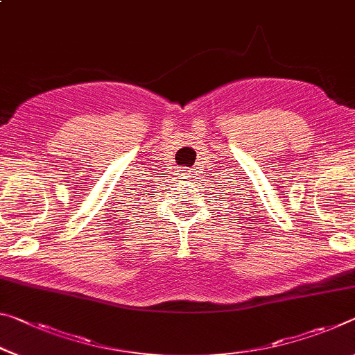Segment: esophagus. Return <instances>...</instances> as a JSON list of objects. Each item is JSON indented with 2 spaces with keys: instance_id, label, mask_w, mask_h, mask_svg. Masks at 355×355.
Segmentation results:
<instances>
[{
  "instance_id": "34e87169",
  "label": "esophagus",
  "mask_w": 355,
  "mask_h": 355,
  "mask_svg": "<svg viewBox=\"0 0 355 355\" xmlns=\"http://www.w3.org/2000/svg\"><path fill=\"white\" fill-rule=\"evenodd\" d=\"M178 175H180V178H189V172L187 171V168H182V171H178Z\"/></svg>"
}]
</instances>
